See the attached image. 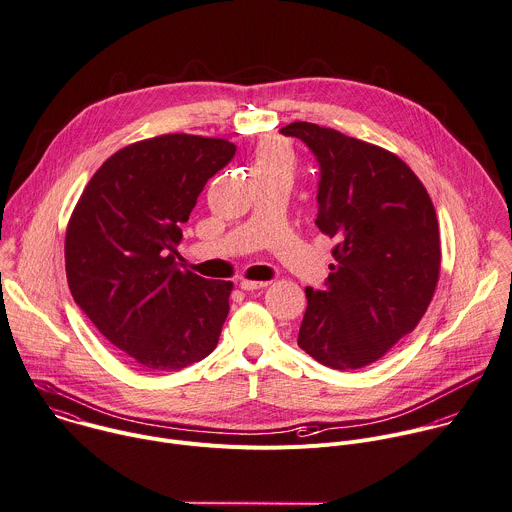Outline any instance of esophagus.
Segmentation results:
<instances>
[{"mask_svg": "<svg viewBox=\"0 0 512 512\" xmlns=\"http://www.w3.org/2000/svg\"><path fill=\"white\" fill-rule=\"evenodd\" d=\"M267 285H269V281H247V279L239 281V287H241L243 291H257V289H263V287H267Z\"/></svg>", "mask_w": 512, "mask_h": 512, "instance_id": "1", "label": "esophagus"}]
</instances>
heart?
<instances>
[{
	"label": "heart",
	"mask_w": 512,
	"mask_h": 512,
	"mask_svg": "<svg viewBox=\"0 0 512 512\" xmlns=\"http://www.w3.org/2000/svg\"><path fill=\"white\" fill-rule=\"evenodd\" d=\"M293 168V156L289 148L277 140V138H265L259 142L253 162H251V173H273V170H283V173L291 175Z\"/></svg>",
	"instance_id": "b5f03b06"
}]
</instances>
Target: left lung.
Masks as SVG:
<instances>
[{"label": "left lung", "instance_id": "1", "mask_svg": "<svg viewBox=\"0 0 512 512\" xmlns=\"http://www.w3.org/2000/svg\"><path fill=\"white\" fill-rule=\"evenodd\" d=\"M279 132L315 154V225L337 241L325 291L305 287L297 346L333 370L366 368L420 323L434 297V205L412 168L386 148L311 122Z\"/></svg>", "mask_w": 512, "mask_h": 512}]
</instances>
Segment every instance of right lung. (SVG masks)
Instances as JSON below:
<instances>
[{
  "label": "right lung",
  "mask_w": 512,
  "mask_h": 512,
  "mask_svg": "<svg viewBox=\"0 0 512 512\" xmlns=\"http://www.w3.org/2000/svg\"><path fill=\"white\" fill-rule=\"evenodd\" d=\"M235 150L195 134L128 144L96 170L70 217L72 297L140 370L177 372L217 348L233 283L181 271L175 257L181 225Z\"/></svg>",
  "instance_id": "right-lung-1"
}]
</instances>
